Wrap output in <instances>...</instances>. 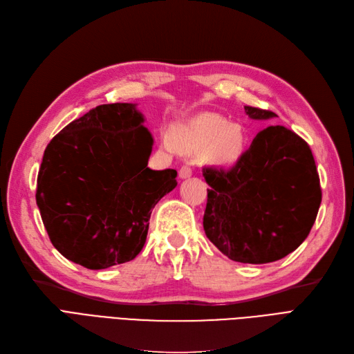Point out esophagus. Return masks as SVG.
Returning <instances> with one entry per match:
<instances>
[{
    "mask_svg": "<svg viewBox=\"0 0 354 354\" xmlns=\"http://www.w3.org/2000/svg\"><path fill=\"white\" fill-rule=\"evenodd\" d=\"M191 175H192V169H191V166L185 165V166H182V167L179 169V176H180L182 179H187V178H189Z\"/></svg>",
    "mask_w": 354,
    "mask_h": 354,
    "instance_id": "34e87169",
    "label": "esophagus"
}]
</instances>
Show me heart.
I'll return each instance as SVG.
<instances>
[{"instance_id":"b5f03b06","label":"heart","mask_w":354,"mask_h":354,"mask_svg":"<svg viewBox=\"0 0 354 354\" xmlns=\"http://www.w3.org/2000/svg\"><path fill=\"white\" fill-rule=\"evenodd\" d=\"M176 144L174 145L173 142ZM166 145L184 151H201L207 148L209 160L216 165L235 163L245 147V135L236 123H230L216 113H201L175 131L174 140L167 135Z\"/></svg>"}]
</instances>
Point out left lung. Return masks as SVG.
I'll use <instances>...</instances> for the list:
<instances>
[{
    "label": "left lung",
    "mask_w": 354,
    "mask_h": 354,
    "mask_svg": "<svg viewBox=\"0 0 354 354\" xmlns=\"http://www.w3.org/2000/svg\"><path fill=\"white\" fill-rule=\"evenodd\" d=\"M248 118L270 110L245 106ZM207 204L203 226L234 261L261 265L294 252L309 235L322 201L310 147L281 124L260 131L231 169L204 167Z\"/></svg>",
    "instance_id": "8db88e82"
}]
</instances>
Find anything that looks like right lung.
<instances>
[{
  "mask_svg": "<svg viewBox=\"0 0 354 354\" xmlns=\"http://www.w3.org/2000/svg\"><path fill=\"white\" fill-rule=\"evenodd\" d=\"M131 102L101 104L44 151L37 204L53 245L86 269L127 263L142 250L151 210L176 170L147 167L153 136Z\"/></svg>",
  "mask_w": 354,
  "mask_h": 354,
  "instance_id": "obj_1",
  "label": "right lung"
}]
</instances>
